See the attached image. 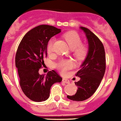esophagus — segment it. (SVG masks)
<instances>
[{
	"instance_id": "esophagus-1",
	"label": "esophagus",
	"mask_w": 121,
	"mask_h": 121,
	"mask_svg": "<svg viewBox=\"0 0 121 121\" xmlns=\"http://www.w3.org/2000/svg\"><path fill=\"white\" fill-rule=\"evenodd\" d=\"M62 81L64 82V83H70V81L68 80V79H67L66 78H63L62 79Z\"/></svg>"
}]
</instances>
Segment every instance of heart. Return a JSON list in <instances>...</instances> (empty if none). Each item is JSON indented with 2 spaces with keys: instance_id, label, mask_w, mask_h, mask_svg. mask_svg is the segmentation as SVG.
Wrapping results in <instances>:
<instances>
[{
  "instance_id": "1",
  "label": "heart",
  "mask_w": 121,
  "mask_h": 121,
  "mask_svg": "<svg viewBox=\"0 0 121 121\" xmlns=\"http://www.w3.org/2000/svg\"><path fill=\"white\" fill-rule=\"evenodd\" d=\"M66 42L68 43L71 49L73 51V55L77 59H83L85 56L86 53V49L84 45H81V40L76 32H68L64 35ZM54 40L49 41L48 45V51L49 53H51L53 49ZM73 66V62L71 60H62L57 65V68L63 73L67 72L68 70L72 68Z\"/></svg>"
}]
</instances>
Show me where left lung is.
<instances>
[{
    "label": "left lung",
    "mask_w": 121,
    "mask_h": 121,
    "mask_svg": "<svg viewBox=\"0 0 121 121\" xmlns=\"http://www.w3.org/2000/svg\"><path fill=\"white\" fill-rule=\"evenodd\" d=\"M88 41V52L81 68L76 73L80 80L75 83L78 90L75 95H68V99L83 101L92 96L100 85L106 70V54L102 42L85 27L80 26Z\"/></svg>",
    "instance_id": "left-lung-1"
}]
</instances>
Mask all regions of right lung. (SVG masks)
<instances>
[{"label":"right lung","mask_w":121,"mask_h":121,"mask_svg":"<svg viewBox=\"0 0 121 121\" xmlns=\"http://www.w3.org/2000/svg\"><path fill=\"white\" fill-rule=\"evenodd\" d=\"M61 32L53 26L42 25L29 30L19 45L15 55V66L18 70L19 83L24 94L35 102L48 100L50 89L62 78L52 70L45 76L38 71L47 57V47L51 38Z\"/></svg>","instance_id":"add662e5"}]
</instances>
